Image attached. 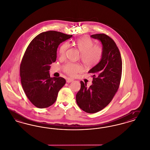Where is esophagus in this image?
<instances>
[{"label":"esophagus","instance_id":"1","mask_svg":"<svg viewBox=\"0 0 150 150\" xmlns=\"http://www.w3.org/2000/svg\"><path fill=\"white\" fill-rule=\"evenodd\" d=\"M73 79H71V78H68L67 79V82H68V83H71V82L72 81H73Z\"/></svg>","mask_w":150,"mask_h":150}]
</instances>
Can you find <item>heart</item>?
<instances>
[{"instance_id": "obj_1", "label": "heart", "mask_w": 150, "mask_h": 150, "mask_svg": "<svg viewBox=\"0 0 150 150\" xmlns=\"http://www.w3.org/2000/svg\"><path fill=\"white\" fill-rule=\"evenodd\" d=\"M73 43L81 52V59L87 67H93L100 62L103 55L102 46L94 45V41L86 37L78 38ZM69 46V45L68 42L64 43L60 46L59 53L61 57L65 56ZM63 69L67 74L74 76L83 71V67L81 64L69 62L64 65Z\"/></svg>"}]
</instances>
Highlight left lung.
<instances>
[{
	"label": "left lung",
	"mask_w": 150,
	"mask_h": 150,
	"mask_svg": "<svg viewBox=\"0 0 150 150\" xmlns=\"http://www.w3.org/2000/svg\"><path fill=\"white\" fill-rule=\"evenodd\" d=\"M91 37L101 42L103 55L100 62L88 71L93 74V84L88 88L81 81L76 102L83 111L94 113L104 108L117 91L122 74V60L116 44L109 36L96 34Z\"/></svg>",
	"instance_id": "1"
}]
</instances>
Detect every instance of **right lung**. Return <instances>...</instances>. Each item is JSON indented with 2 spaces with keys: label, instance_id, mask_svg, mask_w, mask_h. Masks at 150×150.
<instances>
[{
  "label": "right lung",
  "instance_id": "1",
  "mask_svg": "<svg viewBox=\"0 0 150 150\" xmlns=\"http://www.w3.org/2000/svg\"><path fill=\"white\" fill-rule=\"evenodd\" d=\"M71 37L56 31L43 32L32 40L25 52L20 68L21 85L29 100L37 108L52 105L66 83L62 77H50L49 70L55 62L59 45Z\"/></svg>",
  "mask_w": 150,
  "mask_h": 150
}]
</instances>
